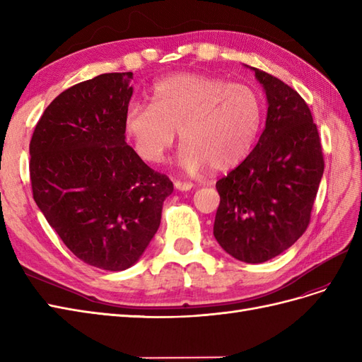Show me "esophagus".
Instances as JSON below:
<instances>
[{"label":"esophagus","mask_w":362,"mask_h":362,"mask_svg":"<svg viewBox=\"0 0 362 362\" xmlns=\"http://www.w3.org/2000/svg\"><path fill=\"white\" fill-rule=\"evenodd\" d=\"M175 189L180 190V192H189L190 189H193V184L192 182H182V181H175L173 182Z\"/></svg>","instance_id":"obj_1"}]
</instances>
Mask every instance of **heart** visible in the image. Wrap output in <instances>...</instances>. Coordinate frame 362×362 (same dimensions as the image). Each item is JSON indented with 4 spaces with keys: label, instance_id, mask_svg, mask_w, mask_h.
Wrapping results in <instances>:
<instances>
[{
    "label": "heart",
    "instance_id": "obj_1",
    "mask_svg": "<svg viewBox=\"0 0 362 362\" xmlns=\"http://www.w3.org/2000/svg\"><path fill=\"white\" fill-rule=\"evenodd\" d=\"M151 105L133 103L124 115V129L137 156L161 163L177 131L180 168L214 172L237 168L250 154L264 117L254 87L228 83L204 74H175L151 89Z\"/></svg>",
    "mask_w": 362,
    "mask_h": 362
}]
</instances>
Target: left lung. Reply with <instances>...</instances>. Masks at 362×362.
I'll list each match as a JSON object with an SVG mask.
<instances>
[{"label":"left lung","mask_w":362,"mask_h":362,"mask_svg":"<svg viewBox=\"0 0 362 362\" xmlns=\"http://www.w3.org/2000/svg\"><path fill=\"white\" fill-rule=\"evenodd\" d=\"M250 69L266 93V127L246 160L216 182L221 204L213 234L226 254L257 264L278 257L305 233L325 163L319 131L300 95L276 76Z\"/></svg>","instance_id":"8db88e82"}]
</instances>
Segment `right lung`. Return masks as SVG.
Wrapping results in <instances>:
<instances>
[{"mask_svg": "<svg viewBox=\"0 0 362 362\" xmlns=\"http://www.w3.org/2000/svg\"><path fill=\"white\" fill-rule=\"evenodd\" d=\"M131 80V72H113L69 87L47 107L30 141L39 210L76 258L110 272L144 255L173 192L125 141Z\"/></svg>", "mask_w": 362, "mask_h": 362, "instance_id": "1", "label": "right lung"}]
</instances>
